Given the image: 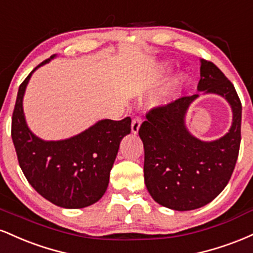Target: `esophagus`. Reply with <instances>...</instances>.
I'll return each instance as SVG.
<instances>
[{"mask_svg": "<svg viewBox=\"0 0 253 253\" xmlns=\"http://www.w3.org/2000/svg\"><path fill=\"white\" fill-rule=\"evenodd\" d=\"M139 127H141V118H135V120L132 121V124H131V131H132V133H137L138 132V130H139Z\"/></svg>", "mask_w": 253, "mask_h": 253, "instance_id": "obj_1", "label": "esophagus"}]
</instances>
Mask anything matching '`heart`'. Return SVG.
<instances>
[{"mask_svg":"<svg viewBox=\"0 0 253 253\" xmlns=\"http://www.w3.org/2000/svg\"><path fill=\"white\" fill-rule=\"evenodd\" d=\"M170 67L168 66L167 64H161L159 67H157V74L159 76H165L166 73L169 72ZM186 76L185 74H179L175 78H173L170 82L168 83L165 87L162 88L161 91H159L155 96L151 99V104L154 106H159V108H162V106H167L168 104H170L174 100V98L176 97L177 92L181 87H182L183 84L186 83Z\"/></svg>","mask_w":253,"mask_h":253,"instance_id":"b5f03b06","label":"heart"}]
</instances>
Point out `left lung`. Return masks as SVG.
Returning <instances> with one entry per match:
<instances>
[{"label":"left lung","mask_w":253,"mask_h":253,"mask_svg":"<svg viewBox=\"0 0 253 253\" xmlns=\"http://www.w3.org/2000/svg\"><path fill=\"white\" fill-rule=\"evenodd\" d=\"M200 64L198 91L220 96L230 104L228 132L214 141L192 135L186 116L199 94L151 110L138 131L148 192L161 206L181 212L200 209L220 194L233 173L242 139V103L236 88L213 62L201 59Z\"/></svg>","instance_id":"left-lung-1"}]
</instances>
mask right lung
Listing matches in <instances>:
<instances>
[{
	"label": "right lung",
	"instance_id": "1",
	"mask_svg": "<svg viewBox=\"0 0 253 253\" xmlns=\"http://www.w3.org/2000/svg\"><path fill=\"white\" fill-rule=\"evenodd\" d=\"M20 85L11 120V138L26 179L41 197L62 209H84L97 203L109 186L121 141L131 131L130 117L100 120L78 135L44 141L29 129L23 97L34 71Z\"/></svg>",
	"mask_w": 253,
	"mask_h": 253
}]
</instances>
